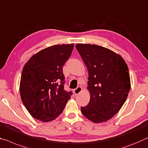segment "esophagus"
<instances>
[{"label": "esophagus", "mask_w": 148, "mask_h": 148, "mask_svg": "<svg viewBox=\"0 0 148 148\" xmlns=\"http://www.w3.org/2000/svg\"><path fill=\"white\" fill-rule=\"evenodd\" d=\"M81 92H82V87L81 86H78L76 89H75L73 92H74L75 94V95H77V94L81 93Z\"/></svg>", "instance_id": "obj_1"}]
</instances>
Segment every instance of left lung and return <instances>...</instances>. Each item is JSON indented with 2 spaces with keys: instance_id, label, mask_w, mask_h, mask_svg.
<instances>
[{
  "instance_id": "left-lung-1",
  "label": "left lung",
  "mask_w": 148,
  "mask_h": 148,
  "mask_svg": "<svg viewBox=\"0 0 148 148\" xmlns=\"http://www.w3.org/2000/svg\"><path fill=\"white\" fill-rule=\"evenodd\" d=\"M88 71L90 101L81 112L99 123L112 118L122 108L130 88L129 68L121 56L96 45L77 44Z\"/></svg>"
}]
</instances>
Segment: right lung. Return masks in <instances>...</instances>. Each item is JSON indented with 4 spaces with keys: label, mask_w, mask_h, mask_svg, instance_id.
Wrapping results in <instances>:
<instances>
[{
    "label": "right lung",
    "mask_w": 148,
    "mask_h": 148,
    "mask_svg": "<svg viewBox=\"0 0 148 148\" xmlns=\"http://www.w3.org/2000/svg\"><path fill=\"white\" fill-rule=\"evenodd\" d=\"M74 44L56 45L32 56L24 65L19 92L32 117L42 122L54 120L62 113L71 92L64 90L63 66Z\"/></svg>",
    "instance_id": "obj_1"
}]
</instances>
